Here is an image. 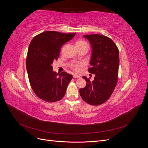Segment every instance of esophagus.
Listing matches in <instances>:
<instances>
[{"label":"esophagus","mask_w":148,"mask_h":148,"mask_svg":"<svg viewBox=\"0 0 148 148\" xmlns=\"http://www.w3.org/2000/svg\"><path fill=\"white\" fill-rule=\"evenodd\" d=\"M73 76V78H80V76L78 75H77V74H74Z\"/></svg>","instance_id":"34e87169"}]
</instances>
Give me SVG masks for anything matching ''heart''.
<instances>
[{
  "label": "heart",
  "mask_w": 148,
  "mask_h": 148,
  "mask_svg": "<svg viewBox=\"0 0 148 148\" xmlns=\"http://www.w3.org/2000/svg\"><path fill=\"white\" fill-rule=\"evenodd\" d=\"M75 46L76 47H89V44L86 41H84V40L83 39H79L78 40V41L75 42ZM82 65V64H76L73 65L72 67L73 70H75V71H79V68L80 66Z\"/></svg>",
  "instance_id": "obj_1"
}]
</instances>
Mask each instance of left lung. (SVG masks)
Returning <instances> with one entry per match:
<instances>
[{
	"label": "left lung",
	"mask_w": 148,
	"mask_h": 148,
	"mask_svg": "<svg viewBox=\"0 0 148 148\" xmlns=\"http://www.w3.org/2000/svg\"><path fill=\"white\" fill-rule=\"evenodd\" d=\"M83 36L90 42L92 47L89 73L95 74V79L90 81L83 77L86 86L79 89L84 101L92 106H98L108 100L118 82L119 51L114 42L101 34H86Z\"/></svg>",
	"instance_id": "left-lung-1"
}]
</instances>
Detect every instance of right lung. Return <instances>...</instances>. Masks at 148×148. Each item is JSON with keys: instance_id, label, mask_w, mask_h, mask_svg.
I'll return each mask as SVG.
<instances>
[{"instance_id": "obj_1", "label": "right lung", "mask_w": 148, "mask_h": 148, "mask_svg": "<svg viewBox=\"0 0 148 148\" xmlns=\"http://www.w3.org/2000/svg\"><path fill=\"white\" fill-rule=\"evenodd\" d=\"M75 34L47 31L36 36L29 44L26 60L29 83L36 95L44 101L61 100L73 78L64 71L56 73L52 64L59 57L62 45Z\"/></svg>"}]
</instances>
